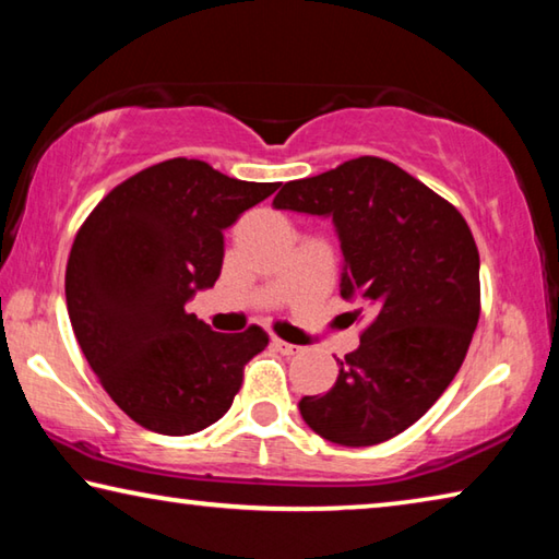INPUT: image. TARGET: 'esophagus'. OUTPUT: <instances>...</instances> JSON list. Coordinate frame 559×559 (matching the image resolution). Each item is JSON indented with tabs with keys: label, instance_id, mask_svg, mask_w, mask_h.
<instances>
[{
	"label": "esophagus",
	"instance_id": "1",
	"mask_svg": "<svg viewBox=\"0 0 559 559\" xmlns=\"http://www.w3.org/2000/svg\"><path fill=\"white\" fill-rule=\"evenodd\" d=\"M271 345L276 347L281 355H296V353H300L298 345H290V343H286V340H278V337H273Z\"/></svg>",
	"mask_w": 559,
	"mask_h": 559
}]
</instances>
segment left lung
I'll list each match as a JSON object with an SVG mask.
<instances>
[{
  "instance_id": "left-lung-1",
  "label": "left lung",
  "mask_w": 559,
  "mask_h": 559,
  "mask_svg": "<svg viewBox=\"0 0 559 559\" xmlns=\"http://www.w3.org/2000/svg\"><path fill=\"white\" fill-rule=\"evenodd\" d=\"M276 210L333 219L340 296L365 313L333 390L302 396V421L340 447H374L419 421L456 377L480 316L468 224L427 185L382 157L347 159L283 185Z\"/></svg>"
}]
</instances>
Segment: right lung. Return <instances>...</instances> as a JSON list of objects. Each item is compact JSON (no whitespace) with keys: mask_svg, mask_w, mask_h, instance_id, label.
I'll return each instance as SVG.
<instances>
[{"mask_svg":"<svg viewBox=\"0 0 559 559\" xmlns=\"http://www.w3.org/2000/svg\"><path fill=\"white\" fill-rule=\"evenodd\" d=\"M278 182H243L175 157L126 179L75 234L66 306L75 340L110 400L167 437L229 412L261 328L214 333L187 302L222 273L224 231Z\"/></svg>","mask_w":559,"mask_h":559,"instance_id":"add662e5","label":"right lung"}]
</instances>
